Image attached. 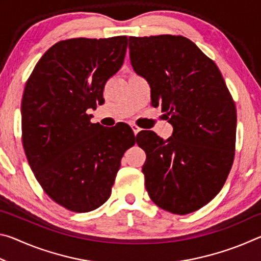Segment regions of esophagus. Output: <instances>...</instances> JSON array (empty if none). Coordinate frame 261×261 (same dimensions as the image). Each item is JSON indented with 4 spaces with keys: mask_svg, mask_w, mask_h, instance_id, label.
I'll list each match as a JSON object with an SVG mask.
<instances>
[{
    "mask_svg": "<svg viewBox=\"0 0 261 261\" xmlns=\"http://www.w3.org/2000/svg\"><path fill=\"white\" fill-rule=\"evenodd\" d=\"M130 126H131V129H132V131H134L135 135H137V134H138V132L140 131V127L137 126L136 124H134V123H131Z\"/></svg>",
    "mask_w": 261,
    "mask_h": 261,
    "instance_id": "esophagus-1",
    "label": "esophagus"
}]
</instances>
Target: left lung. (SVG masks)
Returning <instances> with one entry per match:
<instances>
[{"label": "left lung", "instance_id": "obj_1", "mask_svg": "<svg viewBox=\"0 0 261 261\" xmlns=\"http://www.w3.org/2000/svg\"><path fill=\"white\" fill-rule=\"evenodd\" d=\"M129 42L132 68L174 129L166 140L153 131L138 136L148 196L173 214L192 213L220 192L231 169L235 102L216 64L188 38L130 37Z\"/></svg>", "mask_w": 261, "mask_h": 261}]
</instances>
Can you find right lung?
<instances>
[{
  "instance_id": "add662e5",
  "label": "right lung",
  "mask_w": 261,
  "mask_h": 261,
  "mask_svg": "<svg viewBox=\"0 0 261 261\" xmlns=\"http://www.w3.org/2000/svg\"><path fill=\"white\" fill-rule=\"evenodd\" d=\"M126 47V37L60 41L26 82V158L48 196L72 212H91L107 201L123 154L136 143L130 126L103 127L86 113L105 101L106 83L121 69Z\"/></svg>"
}]
</instances>
